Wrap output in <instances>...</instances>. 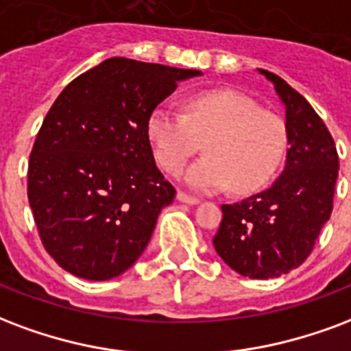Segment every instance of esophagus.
I'll return each instance as SVG.
<instances>
[{"mask_svg": "<svg viewBox=\"0 0 351 351\" xmlns=\"http://www.w3.org/2000/svg\"><path fill=\"white\" fill-rule=\"evenodd\" d=\"M176 199H178L180 202H186V204H191V206L199 202V199L188 195V193H184V191H178V193H176Z\"/></svg>", "mask_w": 351, "mask_h": 351, "instance_id": "34e87169", "label": "esophagus"}]
</instances>
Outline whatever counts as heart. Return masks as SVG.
<instances>
[{"label":"heart","mask_w":351,"mask_h":351,"mask_svg":"<svg viewBox=\"0 0 351 351\" xmlns=\"http://www.w3.org/2000/svg\"><path fill=\"white\" fill-rule=\"evenodd\" d=\"M149 139L158 163L167 173H178L201 141L206 156L191 163L184 182L197 191L253 193L274 178L288 145L281 117L236 90H206L191 96L186 115L169 108L150 113Z\"/></svg>","instance_id":"1"}]
</instances>
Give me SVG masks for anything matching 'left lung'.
<instances>
[{
  "instance_id": "1",
  "label": "left lung",
  "mask_w": 351,
  "mask_h": 351,
  "mask_svg": "<svg viewBox=\"0 0 351 351\" xmlns=\"http://www.w3.org/2000/svg\"><path fill=\"white\" fill-rule=\"evenodd\" d=\"M274 83L287 110V163L271 188L223 204L214 247L227 266L249 279H271L307 261L333 210L339 154L313 106L282 77L258 69Z\"/></svg>"
}]
</instances>
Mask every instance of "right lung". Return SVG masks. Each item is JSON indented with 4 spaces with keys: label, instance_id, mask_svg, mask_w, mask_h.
<instances>
[{
    "label": "right lung",
    "instance_id": "add662e5",
    "mask_svg": "<svg viewBox=\"0 0 351 351\" xmlns=\"http://www.w3.org/2000/svg\"><path fill=\"white\" fill-rule=\"evenodd\" d=\"M201 70L111 57L70 82L38 130L27 197L44 249L108 281L141 256L175 188L156 167L150 113Z\"/></svg>",
    "mask_w": 351,
    "mask_h": 351
}]
</instances>
